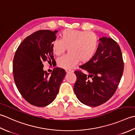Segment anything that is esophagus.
<instances>
[{
    "instance_id": "obj_1",
    "label": "esophagus",
    "mask_w": 135,
    "mask_h": 135,
    "mask_svg": "<svg viewBox=\"0 0 135 135\" xmlns=\"http://www.w3.org/2000/svg\"><path fill=\"white\" fill-rule=\"evenodd\" d=\"M66 71L67 73H71V72H73V70L71 69H66Z\"/></svg>"
}]
</instances>
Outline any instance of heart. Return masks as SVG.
<instances>
[{"label":"heart","mask_w":135,"mask_h":135,"mask_svg":"<svg viewBox=\"0 0 135 135\" xmlns=\"http://www.w3.org/2000/svg\"><path fill=\"white\" fill-rule=\"evenodd\" d=\"M99 39L93 32L68 29L60 34V39L55 40L52 44L54 54L59 56L69 48L68 54L57 59L59 66L71 69L80 59L81 62L89 61L94 56L98 49Z\"/></svg>","instance_id":"heart-1"}]
</instances>
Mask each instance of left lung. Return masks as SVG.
<instances>
[{
    "label": "left lung",
    "mask_w": 135,
    "mask_h": 135,
    "mask_svg": "<svg viewBox=\"0 0 135 135\" xmlns=\"http://www.w3.org/2000/svg\"><path fill=\"white\" fill-rule=\"evenodd\" d=\"M94 56L75 70L74 91L81 103L97 107L107 102L116 91L123 71L119 45L111 38L100 39Z\"/></svg>",
    "instance_id": "1"
}]
</instances>
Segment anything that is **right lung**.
Masks as SVG:
<instances>
[{"label":"right lung","mask_w":135,"mask_h":135,"mask_svg":"<svg viewBox=\"0 0 135 135\" xmlns=\"http://www.w3.org/2000/svg\"><path fill=\"white\" fill-rule=\"evenodd\" d=\"M57 31L39 30L26 37L18 46L13 59L14 80L18 90L32 105L42 107L55 99L66 75L64 69L55 68L51 75L43 70V62L55 61L52 42Z\"/></svg>","instance_id":"obj_1"}]
</instances>
